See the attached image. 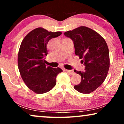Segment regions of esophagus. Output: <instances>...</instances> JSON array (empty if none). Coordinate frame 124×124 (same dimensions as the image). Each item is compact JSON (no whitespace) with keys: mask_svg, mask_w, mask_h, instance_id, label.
Returning <instances> with one entry per match:
<instances>
[{"mask_svg":"<svg viewBox=\"0 0 124 124\" xmlns=\"http://www.w3.org/2000/svg\"><path fill=\"white\" fill-rule=\"evenodd\" d=\"M64 70H65V71H66L67 73H69L70 74H74L75 73L74 71L73 70H66V69H65Z\"/></svg>","mask_w":124,"mask_h":124,"instance_id":"esophagus-1","label":"esophagus"}]
</instances>
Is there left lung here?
Returning <instances> with one entry per match:
<instances>
[{
    "label": "left lung",
    "instance_id": "1",
    "mask_svg": "<svg viewBox=\"0 0 124 124\" xmlns=\"http://www.w3.org/2000/svg\"><path fill=\"white\" fill-rule=\"evenodd\" d=\"M71 39L75 54L82 59L84 71L74 70L81 76L80 84L74 87L79 93L89 94L101 85L107 76L110 66L109 48L104 38L96 31L81 26L64 33Z\"/></svg>",
    "mask_w": 124,
    "mask_h": 124
}]
</instances>
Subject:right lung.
Returning <instances> with one entry per match:
<instances>
[{"label":"right lung","instance_id":"add662e5","mask_svg":"<svg viewBox=\"0 0 124 124\" xmlns=\"http://www.w3.org/2000/svg\"><path fill=\"white\" fill-rule=\"evenodd\" d=\"M61 34V31L51 32L39 27L30 31L22 42L18 56V69L23 81L34 93L43 94L51 90L55 86L57 75L63 71L59 67L45 65L48 41Z\"/></svg>","mask_w":124,"mask_h":124}]
</instances>
